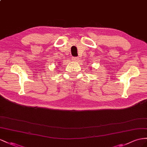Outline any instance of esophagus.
I'll return each mask as SVG.
<instances>
[{
	"label": "esophagus",
	"mask_w": 147,
	"mask_h": 147,
	"mask_svg": "<svg viewBox=\"0 0 147 147\" xmlns=\"http://www.w3.org/2000/svg\"><path fill=\"white\" fill-rule=\"evenodd\" d=\"M72 59L74 61H78V57H73Z\"/></svg>",
	"instance_id": "obj_1"
}]
</instances>
